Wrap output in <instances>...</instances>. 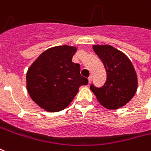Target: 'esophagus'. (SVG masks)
<instances>
[{"mask_svg":"<svg viewBox=\"0 0 151 151\" xmlns=\"http://www.w3.org/2000/svg\"><path fill=\"white\" fill-rule=\"evenodd\" d=\"M91 81H92V77L90 76V77H89V78H88V81H89V84H90V82H91Z\"/></svg>","mask_w":151,"mask_h":151,"instance_id":"obj_1","label":"esophagus"}]
</instances>
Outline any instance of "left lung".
Returning a JSON list of instances; mask_svg holds the SVG:
<instances>
[{"mask_svg": "<svg viewBox=\"0 0 151 151\" xmlns=\"http://www.w3.org/2000/svg\"><path fill=\"white\" fill-rule=\"evenodd\" d=\"M93 49L106 71V81L97 88L90 86L98 101L108 110H117L127 105L138 88L137 73L128 57L109 45H94Z\"/></svg>", "mask_w": 151, "mask_h": 151, "instance_id": "obj_1", "label": "left lung"}]
</instances>
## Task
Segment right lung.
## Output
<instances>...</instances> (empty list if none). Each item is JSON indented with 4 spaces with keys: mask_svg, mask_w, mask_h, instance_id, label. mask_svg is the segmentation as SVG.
<instances>
[{
    "mask_svg": "<svg viewBox=\"0 0 151 151\" xmlns=\"http://www.w3.org/2000/svg\"><path fill=\"white\" fill-rule=\"evenodd\" d=\"M77 47L59 45L39 56L26 73V87L30 98L48 112L66 108L79 87L88 84L80 73V65L72 61Z\"/></svg>",
    "mask_w": 151,
    "mask_h": 151,
    "instance_id": "add662e5",
    "label": "right lung"
}]
</instances>
